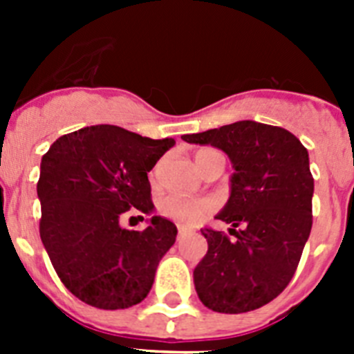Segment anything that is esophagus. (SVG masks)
Instances as JSON below:
<instances>
[{"instance_id":"esophagus-1","label":"esophagus","mask_w":354,"mask_h":354,"mask_svg":"<svg viewBox=\"0 0 354 354\" xmlns=\"http://www.w3.org/2000/svg\"><path fill=\"white\" fill-rule=\"evenodd\" d=\"M184 236H186V228L179 227V232H177V241H179V239H183Z\"/></svg>"}]
</instances>
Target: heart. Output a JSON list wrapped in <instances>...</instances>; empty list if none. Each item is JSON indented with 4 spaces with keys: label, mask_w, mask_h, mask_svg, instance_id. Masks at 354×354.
Wrapping results in <instances>:
<instances>
[{
    "label": "heart",
    "mask_w": 354,
    "mask_h": 354,
    "mask_svg": "<svg viewBox=\"0 0 354 354\" xmlns=\"http://www.w3.org/2000/svg\"><path fill=\"white\" fill-rule=\"evenodd\" d=\"M218 158H223L220 150L211 149V147H202L195 152L196 165L200 170L204 171L205 168L211 165V161ZM159 165L152 171V179H158ZM216 209V200L211 196H204V198H186L180 195H167L159 200L158 211L168 220H174L180 225H195L200 220H204L209 212Z\"/></svg>",
    "instance_id": "heart-1"
}]
</instances>
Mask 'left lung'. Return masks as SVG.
<instances>
[{"mask_svg":"<svg viewBox=\"0 0 354 354\" xmlns=\"http://www.w3.org/2000/svg\"><path fill=\"white\" fill-rule=\"evenodd\" d=\"M183 140L218 147L236 168L230 198L216 216L232 223L234 239L202 228L209 248L193 271L200 301L221 314L261 308L289 286L310 236L308 152L283 127L252 120L184 134Z\"/></svg>","mask_w":354,"mask_h":354,"instance_id":"8db88e82","label":"left lung"}]
</instances>
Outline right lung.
I'll return each instance as SVG.
<instances>
[{"label":"right lung","mask_w":354,"mask_h":354,"mask_svg":"<svg viewBox=\"0 0 354 354\" xmlns=\"http://www.w3.org/2000/svg\"><path fill=\"white\" fill-rule=\"evenodd\" d=\"M174 145L92 126L64 134L42 156L40 239L62 283L86 305L118 310L147 298L177 227L161 216L142 232L118 221L131 209H154L147 174Z\"/></svg>","instance_id":"right-lung-1"}]
</instances>
